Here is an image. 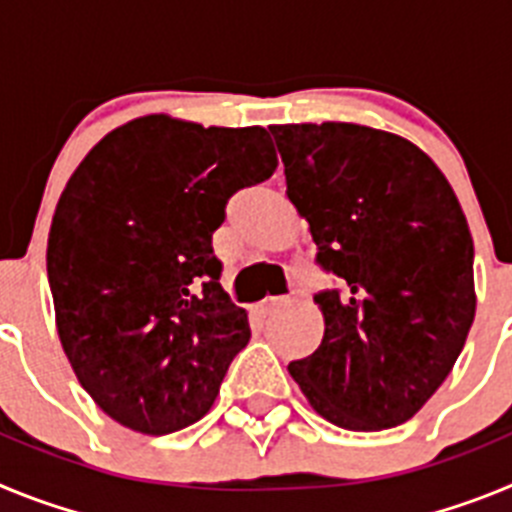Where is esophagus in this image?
<instances>
[{
	"mask_svg": "<svg viewBox=\"0 0 512 512\" xmlns=\"http://www.w3.org/2000/svg\"><path fill=\"white\" fill-rule=\"evenodd\" d=\"M282 307H287V300H282V297H266V300H261L259 305H256V315H259V318H269V315L279 312Z\"/></svg>",
	"mask_w": 512,
	"mask_h": 512,
	"instance_id": "obj_1",
	"label": "esophagus"
}]
</instances>
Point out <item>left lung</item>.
Here are the masks:
<instances>
[{
    "label": "left lung",
    "instance_id": "left-lung-1",
    "mask_svg": "<svg viewBox=\"0 0 512 512\" xmlns=\"http://www.w3.org/2000/svg\"><path fill=\"white\" fill-rule=\"evenodd\" d=\"M287 197L341 289L315 297L323 341L289 374L346 431L413 418L472 328L474 243L449 179L402 135L356 122L271 125Z\"/></svg>",
    "mask_w": 512,
    "mask_h": 512
}]
</instances>
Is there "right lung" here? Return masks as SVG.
Returning <instances> with one entry per match:
<instances>
[{
  "mask_svg": "<svg viewBox=\"0 0 512 512\" xmlns=\"http://www.w3.org/2000/svg\"><path fill=\"white\" fill-rule=\"evenodd\" d=\"M274 169L261 125L146 115L104 135L66 182L48 233L58 338L81 387L130 431L197 423L251 338L217 282L212 233L230 194Z\"/></svg>",
  "mask_w": 512,
  "mask_h": 512,
  "instance_id": "add662e5",
  "label": "right lung"
}]
</instances>
